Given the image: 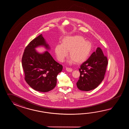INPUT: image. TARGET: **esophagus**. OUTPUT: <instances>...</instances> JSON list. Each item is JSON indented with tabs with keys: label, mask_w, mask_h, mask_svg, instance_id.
Here are the masks:
<instances>
[{
	"label": "esophagus",
	"mask_w": 129,
	"mask_h": 129,
	"mask_svg": "<svg viewBox=\"0 0 129 129\" xmlns=\"http://www.w3.org/2000/svg\"><path fill=\"white\" fill-rule=\"evenodd\" d=\"M66 70L68 72H71L72 71V69L71 68H66Z\"/></svg>",
	"instance_id": "34e87169"
}]
</instances>
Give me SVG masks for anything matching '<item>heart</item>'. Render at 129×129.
<instances>
[{"instance_id":"obj_1","label":"heart","mask_w":129,"mask_h":129,"mask_svg":"<svg viewBox=\"0 0 129 129\" xmlns=\"http://www.w3.org/2000/svg\"><path fill=\"white\" fill-rule=\"evenodd\" d=\"M92 46L90 42L85 40L81 36H67L62 40V44L55 46L54 51L58 60L63 62L68 55L71 59L69 63H76L83 62L88 58L92 50Z\"/></svg>"}]
</instances>
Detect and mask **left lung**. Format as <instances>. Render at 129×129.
<instances>
[{
  "mask_svg": "<svg viewBox=\"0 0 129 129\" xmlns=\"http://www.w3.org/2000/svg\"><path fill=\"white\" fill-rule=\"evenodd\" d=\"M108 61L102 49L97 47L79 69L80 76L77 86L80 90L88 91L97 88L104 78Z\"/></svg>",
  "mask_w": 129,
  "mask_h": 129,
  "instance_id": "8db88e82",
  "label": "left lung"
}]
</instances>
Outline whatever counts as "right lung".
Segmentation results:
<instances>
[{
    "instance_id": "add662e5",
    "label": "right lung",
    "mask_w": 129,
    "mask_h": 129,
    "mask_svg": "<svg viewBox=\"0 0 129 129\" xmlns=\"http://www.w3.org/2000/svg\"><path fill=\"white\" fill-rule=\"evenodd\" d=\"M44 47L50 49L41 34L30 42L25 49L22 59L25 80L31 88L41 92H47L55 88L57 77L63 66L53 58L48 51L39 53L36 48Z\"/></svg>"
}]
</instances>
